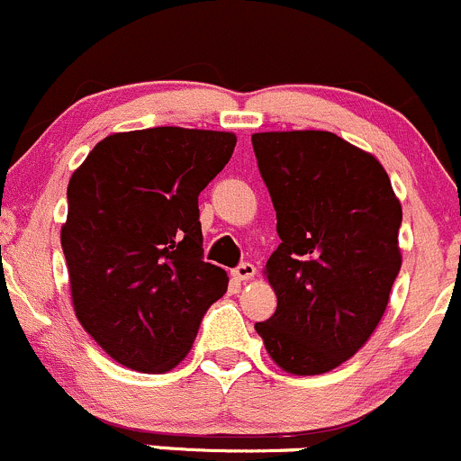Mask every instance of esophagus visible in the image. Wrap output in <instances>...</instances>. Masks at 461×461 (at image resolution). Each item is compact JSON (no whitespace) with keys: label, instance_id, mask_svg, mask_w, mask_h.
Segmentation results:
<instances>
[{"label":"esophagus","instance_id":"34e87169","mask_svg":"<svg viewBox=\"0 0 461 461\" xmlns=\"http://www.w3.org/2000/svg\"><path fill=\"white\" fill-rule=\"evenodd\" d=\"M255 273H258V268L250 262H241L237 268H232V277H235L237 282H249V279L255 277Z\"/></svg>","mask_w":461,"mask_h":461}]
</instances>
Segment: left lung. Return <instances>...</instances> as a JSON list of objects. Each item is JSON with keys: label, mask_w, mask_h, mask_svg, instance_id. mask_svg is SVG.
I'll use <instances>...</instances> for the list:
<instances>
[{"label": "left lung", "mask_w": 461, "mask_h": 461, "mask_svg": "<svg viewBox=\"0 0 461 461\" xmlns=\"http://www.w3.org/2000/svg\"><path fill=\"white\" fill-rule=\"evenodd\" d=\"M282 244L266 262L277 311L255 330L279 368L321 375L377 329L402 266V206L386 170L329 131L255 132Z\"/></svg>", "instance_id": "1"}]
</instances>
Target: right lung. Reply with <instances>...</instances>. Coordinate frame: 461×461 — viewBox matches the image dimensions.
Here are the masks:
<instances>
[{
    "mask_svg": "<svg viewBox=\"0 0 461 461\" xmlns=\"http://www.w3.org/2000/svg\"><path fill=\"white\" fill-rule=\"evenodd\" d=\"M235 144L197 128L115 132L70 177L61 249L75 315L122 366H177L229 288L226 270L203 262L197 197Z\"/></svg>",
    "mask_w": 461,
    "mask_h": 461,
    "instance_id": "add662e5",
    "label": "right lung"
}]
</instances>
